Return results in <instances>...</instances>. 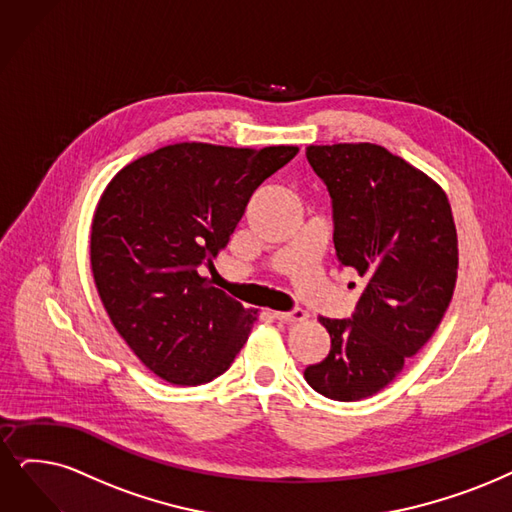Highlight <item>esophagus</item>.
Instances as JSON below:
<instances>
[{
	"mask_svg": "<svg viewBox=\"0 0 512 512\" xmlns=\"http://www.w3.org/2000/svg\"><path fill=\"white\" fill-rule=\"evenodd\" d=\"M275 319L285 321V323H300L306 321V313L302 309H294V311H275L273 313Z\"/></svg>",
	"mask_w": 512,
	"mask_h": 512,
	"instance_id": "1",
	"label": "esophagus"
}]
</instances>
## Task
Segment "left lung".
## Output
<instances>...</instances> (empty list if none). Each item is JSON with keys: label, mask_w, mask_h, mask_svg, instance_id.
I'll return each instance as SVG.
<instances>
[{"label": "left lung", "mask_w": 512, "mask_h": 512, "mask_svg": "<svg viewBox=\"0 0 512 512\" xmlns=\"http://www.w3.org/2000/svg\"><path fill=\"white\" fill-rule=\"evenodd\" d=\"M306 159L332 197L338 262L363 290L351 319L319 317L332 349L304 380L327 399L359 401L439 327L458 279L456 224L437 182L380 145H311Z\"/></svg>", "instance_id": "1"}]
</instances>
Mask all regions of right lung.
<instances>
[{
    "label": "right lung",
    "mask_w": 512,
    "mask_h": 512,
    "mask_svg": "<svg viewBox=\"0 0 512 512\" xmlns=\"http://www.w3.org/2000/svg\"><path fill=\"white\" fill-rule=\"evenodd\" d=\"M296 153L176 142L128 163L102 193L90 237L96 290L119 336L161 380L206 384L248 340L258 311L199 269L212 267L252 193Z\"/></svg>",
    "instance_id": "right-lung-1"
}]
</instances>
